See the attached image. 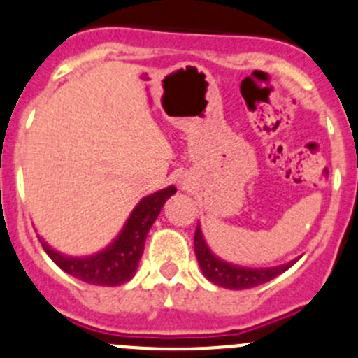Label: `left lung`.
<instances>
[{"mask_svg":"<svg viewBox=\"0 0 358 358\" xmlns=\"http://www.w3.org/2000/svg\"><path fill=\"white\" fill-rule=\"evenodd\" d=\"M195 255L199 260L200 268H202L203 275L209 279L210 283L217 285V287L228 288V290H246V288H255L258 285H264L275 275L283 274L285 271L292 267L297 260H292L285 265H278V267L268 268H250L241 267V265L228 264V262L217 258L209 246L206 244V239L202 236L200 224H196L195 230Z\"/></svg>","mask_w":358,"mask_h":358,"instance_id":"left-lung-1","label":"left lung"}]
</instances>
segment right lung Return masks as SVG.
<instances>
[{"instance_id":"add662e5","label":"right lung","mask_w":358,"mask_h":358,"mask_svg":"<svg viewBox=\"0 0 358 358\" xmlns=\"http://www.w3.org/2000/svg\"><path fill=\"white\" fill-rule=\"evenodd\" d=\"M173 193H176V186H169L152 195L144 196L138 206L131 210L130 217L126 220L124 227L114 243L91 257H66L52 250L45 241L40 239V243L45 253L52 258L54 264L63 268L66 274L80 279L84 283L98 285V287H119L130 281L137 272L149 228L158 217L163 203Z\"/></svg>"}]
</instances>
